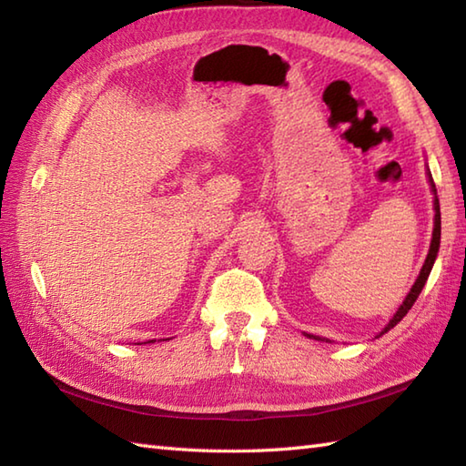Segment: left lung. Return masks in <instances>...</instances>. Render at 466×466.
I'll return each mask as SVG.
<instances>
[{
    "label": "left lung",
    "mask_w": 466,
    "mask_h": 466,
    "mask_svg": "<svg viewBox=\"0 0 466 466\" xmlns=\"http://www.w3.org/2000/svg\"><path fill=\"white\" fill-rule=\"evenodd\" d=\"M427 174H429V182H431L432 192H434V228H432V240H431V248H429V254H427V260H424L422 268H420V274H419V279H417V282L412 284V289H410V292L407 294V299H404V302L400 304V309L397 310V314L392 316L390 322L386 324L379 334H376V339H379V336H382L384 332H389L390 329H394V326H397V324L404 319V316H407V312L412 309V304L417 302L420 290L424 289V284H427L429 274H431V270H432V264H434V260H437L439 246H441V204H439V198H437V187H434V182H432V176H431V172H427ZM306 336H310V334H306ZM312 339H316V340H326V339H319V336H312Z\"/></svg>",
    "instance_id": "8db88e82"
}]
</instances>
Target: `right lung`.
<instances>
[{
    "instance_id": "obj_1",
    "label": "right lung",
    "mask_w": 466,
    "mask_h": 466,
    "mask_svg": "<svg viewBox=\"0 0 466 466\" xmlns=\"http://www.w3.org/2000/svg\"><path fill=\"white\" fill-rule=\"evenodd\" d=\"M152 342H154V340H152Z\"/></svg>"
}]
</instances>
